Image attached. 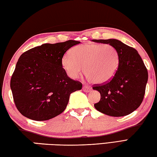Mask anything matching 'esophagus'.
Masks as SVG:
<instances>
[{"label":"esophagus","instance_id":"34e87169","mask_svg":"<svg viewBox=\"0 0 157 157\" xmlns=\"http://www.w3.org/2000/svg\"><path fill=\"white\" fill-rule=\"evenodd\" d=\"M82 90H83L85 92H90L91 90L90 87L87 86V85H84V86L82 87Z\"/></svg>","mask_w":157,"mask_h":157}]
</instances>
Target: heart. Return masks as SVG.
I'll use <instances>...</instances> for the list:
<instances>
[{
	"label": "heart",
	"instance_id": "b5f03b06",
	"mask_svg": "<svg viewBox=\"0 0 157 157\" xmlns=\"http://www.w3.org/2000/svg\"><path fill=\"white\" fill-rule=\"evenodd\" d=\"M118 52L110 44H84L66 53L61 65L67 76L76 79L83 71L87 78L96 84L106 83L114 77L119 67Z\"/></svg>",
	"mask_w": 157,
	"mask_h": 157
}]
</instances>
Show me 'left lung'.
I'll use <instances>...</instances> for the list:
<instances>
[{
	"label": "left lung",
	"mask_w": 157,
	"mask_h": 157,
	"mask_svg": "<svg viewBox=\"0 0 157 157\" xmlns=\"http://www.w3.org/2000/svg\"><path fill=\"white\" fill-rule=\"evenodd\" d=\"M93 42L114 46L120 57L119 67L114 77L106 83L93 87L100 94V101L94 104V107L113 117L131 113L143 101L148 78L142 59L135 48L120 40H93Z\"/></svg>",
	"instance_id": "obj_1"
}]
</instances>
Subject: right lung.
Returning <instances> with one entry per match:
<instances>
[{"mask_svg":"<svg viewBox=\"0 0 157 157\" xmlns=\"http://www.w3.org/2000/svg\"><path fill=\"white\" fill-rule=\"evenodd\" d=\"M79 43L44 44L21 55L10 87L22 115L36 121L52 119L66 109L70 94L81 90V82L68 77L61 65L66 52Z\"/></svg>","mask_w":157,"mask_h":157,"instance_id":"right-lung-1","label":"right lung"}]
</instances>
